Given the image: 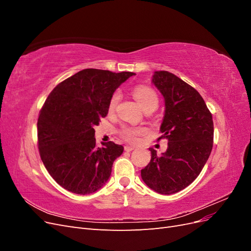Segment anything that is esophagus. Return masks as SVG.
<instances>
[{
    "instance_id": "1",
    "label": "esophagus",
    "mask_w": 251,
    "mask_h": 251,
    "mask_svg": "<svg viewBox=\"0 0 251 251\" xmlns=\"http://www.w3.org/2000/svg\"><path fill=\"white\" fill-rule=\"evenodd\" d=\"M125 150H126V151H131L135 150V148L132 147V146H126V147H125Z\"/></svg>"
}]
</instances>
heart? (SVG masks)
<instances>
[{
    "label": "heart",
    "mask_w": 251,
    "mask_h": 251,
    "mask_svg": "<svg viewBox=\"0 0 251 251\" xmlns=\"http://www.w3.org/2000/svg\"><path fill=\"white\" fill-rule=\"evenodd\" d=\"M133 93H134V96L136 97V100H138V102L140 103V105L144 111L149 110V109L156 110L158 108V104H159L158 95L151 88L147 87V86H137L134 88ZM119 100H120V93L115 92L112 95L110 102H109V111L110 112H113L114 110H115ZM120 133H121V136H123L126 140L134 142V141H136V139H137L139 135L144 133V130L142 127L124 126L123 128H121Z\"/></svg>",
    "instance_id": "b5f03b06"
}]
</instances>
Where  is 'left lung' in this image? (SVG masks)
I'll list each match as a JSON object with an SVG mask.
<instances>
[{"label": "left lung", "mask_w": 251, "mask_h": 251, "mask_svg": "<svg viewBox=\"0 0 251 251\" xmlns=\"http://www.w3.org/2000/svg\"><path fill=\"white\" fill-rule=\"evenodd\" d=\"M151 82L164 98L160 138L169 143L162 155L150 149L151 161L141 170V178L156 193L172 195L191 184L208 160L214 123L198 91L175 74L155 71Z\"/></svg>", "instance_id": "8db88e82"}]
</instances>
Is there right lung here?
<instances>
[{
    "instance_id": "obj_1",
    "label": "right lung",
    "mask_w": 251,
    "mask_h": 251,
    "mask_svg": "<svg viewBox=\"0 0 251 251\" xmlns=\"http://www.w3.org/2000/svg\"><path fill=\"white\" fill-rule=\"evenodd\" d=\"M133 72L83 69L53 89L37 120L41 159L50 176L67 191L93 194L109 180L124 147H96L94 126L107 116L115 90Z\"/></svg>"
}]
</instances>
